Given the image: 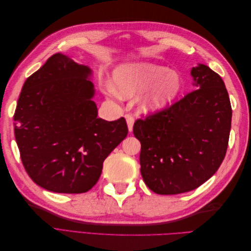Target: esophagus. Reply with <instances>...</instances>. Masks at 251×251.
I'll list each match as a JSON object with an SVG mask.
<instances>
[{
  "instance_id": "obj_1",
  "label": "esophagus",
  "mask_w": 251,
  "mask_h": 251,
  "mask_svg": "<svg viewBox=\"0 0 251 251\" xmlns=\"http://www.w3.org/2000/svg\"><path fill=\"white\" fill-rule=\"evenodd\" d=\"M126 120V125H127V128H128V132H132L133 131V126H134V118L133 116L128 115V114H126V115L125 116Z\"/></svg>"
}]
</instances>
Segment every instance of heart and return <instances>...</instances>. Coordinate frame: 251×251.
I'll list each match as a JSON object with an SVG mask.
<instances>
[{
  "label": "heart",
  "instance_id": "heart-1",
  "mask_svg": "<svg viewBox=\"0 0 251 251\" xmlns=\"http://www.w3.org/2000/svg\"><path fill=\"white\" fill-rule=\"evenodd\" d=\"M183 89L181 75L168 67L137 62L117 67L113 73L111 96L133 97L139 94L138 109L146 115H157L176 101Z\"/></svg>",
  "mask_w": 251,
  "mask_h": 251
}]
</instances>
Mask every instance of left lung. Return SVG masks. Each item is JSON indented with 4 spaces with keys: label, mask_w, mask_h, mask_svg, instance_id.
<instances>
[{
    "label": "left lung",
    "mask_w": 251,
    "mask_h": 251,
    "mask_svg": "<svg viewBox=\"0 0 251 251\" xmlns=\"http://www.w3.org/2000/svg\"><path fill=\"white\" fill-rule=\"evenodd\" d=\"M191 75L197 90L134 124V136L141 143V176L159 195L199 187L218 171L228 146L231 105L223 79L203 64Z\"/></svg>",
    "instance_id": "8db88e82"
}]
</instances>
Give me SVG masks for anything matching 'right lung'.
Wrapping results in <instances>:
<instances>
[{"mask_svg":"<svg viewBox=\"0 0 251 251\" xmlns=\"http://www.w3.org/2000/svg\"><path fill=\"white\" fill-rule=\"evenodd\" d=\"M92 74L90 67L56 53L22 88L14 135L29 177L47 191H90L104 159L127 135L124 117H97Z\"/></svg>","mask_w":251,"mask_h":251,"instance_id":"obj_1","label":"right lung"}]
</instances>
